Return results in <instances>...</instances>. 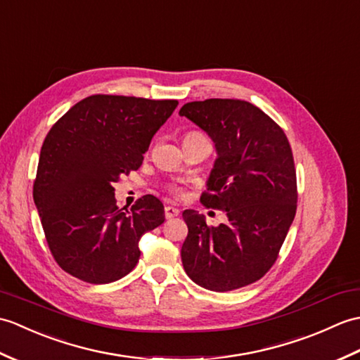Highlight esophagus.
Returning <instances> with one entry per match:
<instances>
[{"label":"esophagus","mask_w":360,"mask_h":360,"mask_svg":"<svg viewBox=\"0 0 360 360\" xmlns=\"http://www.w3.org/2000/svg\"><path fill=\"white\" fill-rule=\"evenodd\" d=\"M180 214V210L179 207H174V206H165V217L166 219H172V217H177V215Z\"/></svg>","instance_id":"1"}]
</instances>
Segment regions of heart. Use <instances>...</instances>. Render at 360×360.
I'll return each mask as SVG.
<instances>
[{"mask_svg":"<svg viewBox=\"0 0 360 360\" xmlns=\"http://www.w3.org/2000/svg\"><path fill=\"white\" fill-rule=\"evenodd\" d=\"M169 193H171L172 195H175V197H180V195H181V189H180L179 186L172 185V186H169Z\"/></svg>","mask_w":360,"mask_h":360,"instance_id":"1","label":"heart"}]
</instances>
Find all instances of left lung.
<instances>
[{
  "label": "left lung",
  "instance_id": "obj_1",
  "mask_svg": "<svg viewBox=\"0 0 360 360\" xmlns=\"http://www.w3.org/2000/svg\"><path fill=\"white\" fill-rule=\"evenodd\" d=\"M180 115L215 143L219 158L200 202L228 217L211 226L205 215L183 211L188 225L183 268L206 290L243 288L274 265L297 210L290 141L273 118L243 100L191 101Z\"/></svg>",
  "mask_w": 360,
  "mask_h": 360
}]
</instances>
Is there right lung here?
<instances>
[{"label":"right lung","mask_w":360,"mask_h":360,"mask_svg":"<svg viewBox=\"0 0 360 360\" xmlns=\"http://www.w3.org/2000/svg\"><path fill=\"white\" fill-rule=\"evenodd\" d=\"M177 100L97 94L72 106L47 132L34 202L47 246L63 271L87 283H110L140 259V237L165 221L163 203L139 198L120 210L114 185L137 171Z\"/></svg>","instance_id":"right-lung-1"}]
</instances>
